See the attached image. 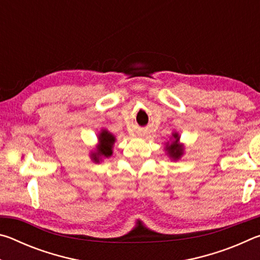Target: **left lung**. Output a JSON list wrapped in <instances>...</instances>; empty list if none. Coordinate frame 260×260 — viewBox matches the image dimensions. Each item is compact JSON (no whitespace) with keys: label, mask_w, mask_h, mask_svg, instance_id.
Masks as SVG:
<instances>
[{"label":"left lung","mask_w":260,"mask_h":260,"mask_svg":"<svg viewBox=\"0 0 260 260\" xmlns=\"http://www.w3.org/2000/svg\"><path fill=\"white\" fill-rule=\"evenodd\" d=\"M173 141L172 143H167L165 147V150L167 151V155L170 156V158H172L173 160H178L180 159V157L183 155V146L179 143L180 136L178 133H173Z\"/></svg>","instance_id":"1"}]
</instances>
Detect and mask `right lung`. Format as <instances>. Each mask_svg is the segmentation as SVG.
Returning a JSON list of instances; mask_svg holds the SVG:
<instances>
[{"label":"right lung","mask_w":260,"mask_h":260,"mask_svg":"<svg viewBox=\"0 0 260 260\" xmlns=\"http://www.w3.org/2000/svg\"><path fill=\"white\" fill-rule=\"evenodd\" d=\"M116 142V138L107 129H102L99 134V144L96 151L91 153V159L95 162H100L102 158H109L112 155V148Z\"/></svg>","instance_id":"right-lung-1"}]
</instances>
